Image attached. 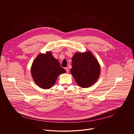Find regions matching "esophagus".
<instances>
[{
    "mask_svg": "<svg viewBox=\"0 0 134 134\" xmlns=\"http://www.w3.org/2000/svg\"><path fill=\"white\" fill-rule=\"evenodd\" d=\"M65 69V70H66V72L68 73V71H69V69H68V67H66Z\"/></svg>",
    "mask_w": 134,
    "mask_h": 134,
    "instance_id": "obj_1",
    "label": "esophagus"
}]
</instances>
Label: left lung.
<instances>
[{"label": "left lung", "instance_id": "left-lung-1", "mask_svg": "<svg viewBox=\"0 0 134 134\" xmlns=\"http://www.w3.org/2000/svg\"><path fill=\"white\" fill-rule=\"evenodd\" d=\"M71 66V74L81 87L91 86L99 77L100 65L90 51L76 52L72 58Z\"/></svg>", "mask_w": 134, "mask_h": 134}]
</instances>
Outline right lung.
I'll list each match as a JSON object with an SVG mask.
<instances>
[{"instance_id": "obj_1", "label": "right lung", "mask_w": 134, "mask_h": 134, "mask_svg": "<svg viewBox=\"0 0 134 134\" xmlns=\"http://www.w3.org/2000/svg\"><path fill=\"white\" fill-rule=\"evenodd\" d=\"M65 72L66 70L60 66L58 60L50 52L38 55L31 67L34 81L37 86L44 89L52 87L59 75Z\"/></svg>"}]
</instances>
